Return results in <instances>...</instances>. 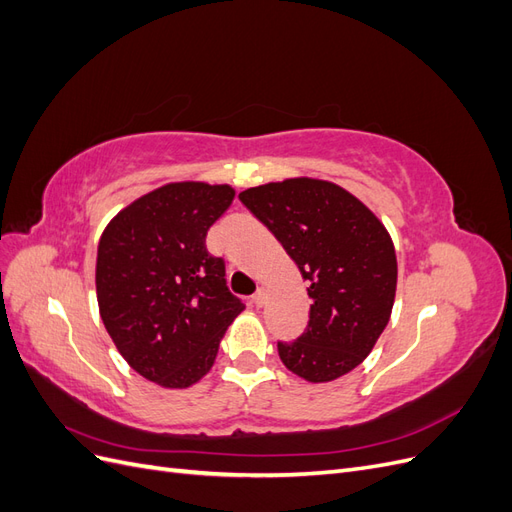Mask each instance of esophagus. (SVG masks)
I'll return each instance as SVG.
<instances>
[{
    "mask_svg": "<svg viewBox=\"0 0 512 512\" xmlns=\"http://www.w3.org/2000/svg\"><path fill=\"white\" fill-rule=\"evenodd\" d=\"M252 301H254V305H256V307H262V305H265V301H267V292H265V288H258V290L254 292Z\"/></svg>",
    "mask_w": 512,
    "mask_h": 512,
    "instance_id": "obj_1",
    "label": "esophagus"
}]
</instances>
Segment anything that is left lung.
Returning <instances> with one entry per match:
<instances>
[{
    "mask_svg": "<svg viewBox=\"0 0 512 512\" xmlns=\"http://www.w3.org/2000/svg\"><path fill=\"white\" fill-rule=\"evenodd\" d=\"M239 198L309 282L307 329L277 344L282 363L314 384L342 378L374 350L391 318L397 258L389 230L359 198L322 179L265 183Z\"/></svg>",
    "mask_w": 512,
    "mask_h": 512,
    "instance_id": "obj_1",
    "label": "left lung"
}]
</instances>
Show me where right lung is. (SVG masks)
<instances>
[{
	"instance_id": "add662e5",
	"label": "right lung",
	"mask_w": 512,
	"mask_h": 512,
	"mask_svg": "<svg viewBox=\"0 0 512 512\" xmlns=\"http://www.w3.org/2000/svg\"><path fill=\"white\" fill-rule=\"evenodd\" d=\"M232 198L226 183H166L121 209L100 237L104 327L128 365L164 389H188L203 378L243 312L226 286L224 260L205 245Z\"/></svg>"
}]
</instances>
